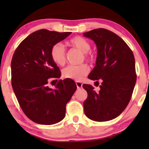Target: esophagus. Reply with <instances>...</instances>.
<instances>
[{"label": "esophagus", "instance_id": "1", "mask_svg": "<svg viewBox=\"0 0 149 149\" xmlns=\"http://www.w3.org/2000/svg\"><path fill=\"white\" fill-rule=\"evenodd\" d=\"M76 86H77V88H78V89L81 88L82 87H83V83H80V82L76 81Z\"/></svg>", "mask_w": 149, "mask_h": 149}]
</instances>
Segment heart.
Here are the masks:
<instances>
[{
  "mask_svg": "<svg viewBox=\"0 0 149 149\" xmlns=\"http://www.w3.org/2000/svg\"><path fill=\"white\" fill-rule=\"evenodd\" d=\"M69 46L76 48L84 53V57L87 60H91V56L88 52L90 51V46L86 39L81 36L73 37L68 42ZM51 58L59 66H63L66 61V49L61 42H57L51 48ZM89 71V67L86 64L80 65H69L66 66L62 71V75L64 78L70 79L81 80L84 78Z\"/></svg>",
  "mask_w": 149,
  "mask_h": 149,
  "instance_id": "obj_1",
  "label": "heart"
}]
</instances>
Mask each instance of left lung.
<instances>
[{
	"label": "left lung",
	"instance_id": "1",
	"mask_svg": "<svg viewBox=\"0 0 149 149\" xmlns=\"http://www.w3.org/2000/svg\"><path fill=\"white\" fill-rule=\"evenodd\" d=\"M97 48L96 65L89 79H102L100 90L84 84L88 98L83 103L88 118L98 122L116 118L127 107L136 80L134 54L126 42L111 31L97 29L83 33ZM95 83L99 82L96 81ZM97 86V85H96Z\"/></svg>",
	"mask_w": 149,
	"mask_h": 149
}]
</instances>
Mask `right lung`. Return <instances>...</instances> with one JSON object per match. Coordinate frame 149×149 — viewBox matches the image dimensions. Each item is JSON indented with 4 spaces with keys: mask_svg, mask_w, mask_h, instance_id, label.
I'll return each mask as SVG.
<instances>
[{
    "mask_svg": "<svg viewBox=\"0 0 149 149\" xmlns=\"http://www.w3.org/2000/svg\"><path fill=\"white\" fill-rule=\"evenodd\" d=\"M71 33L36 31L26 38L13 54L11 76L15 95L25 115L38 124L53 125L62 120L66 104L77 89L69 78L57 81L54 89L47 85L49 80L61 76L51 58V48Z\"/></svg>",
    "mask_w": 149,
    "mask_h": 149,
    "instance_id": "right-lung-1",
    "label": "right lung"
}]
</instances>
